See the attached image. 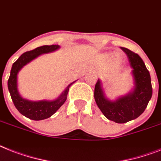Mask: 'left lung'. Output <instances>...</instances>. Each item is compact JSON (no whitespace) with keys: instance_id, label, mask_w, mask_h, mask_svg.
Here are the masks:
<instances>
[{"instance_id":"obj_1","label":"left lung","mask_w":161,"mask_h":161,"mask_svg":"<svg viewBox=\"0 0 161 161\" xmlns=\"http://www.w3.org/2000/svg\"><path fill=\"white\" fill-rule=\"evenodd\" d=\"M127 56L132 71L134 87L127 94L112 101L105 95L102 81L97 80L94 89L97 105L108 120L117 123H126L137 118L144 112L152 97L150 73L137 53L121 47Z\"/></svg>"}]
</instances>
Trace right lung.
<instances>
[{
    "label": "right lung",
    "mask_w": 161,
    "mask_h": 161,
    "mask_svg": "<svg viewBox=\"0 0 161 161\" xmlns=\"http://www.w3.org/2000/svg\"><path fill=\"white\" fill-rule=\"evenodd\" d=\"M59 48V45H56V44L44 45V46L38 47L33 50L27 51L19 56V58L13 64L11 70H10V78L8 79V89L14 105L17 110L23 116L34 121L44 120L54 114L59 109L60 107L65 103L67 99L69 87L73 83H75V81L74 83H70L55 100L31 101V100L24 98L19 94V90H18V84H17V76H18L19 70L24 67L25 65L31 62L32 60L41 54L50 53V52L57 50Z\"/></svg>",
    "instance_id": "right-lung-1"
}]
</instances>
